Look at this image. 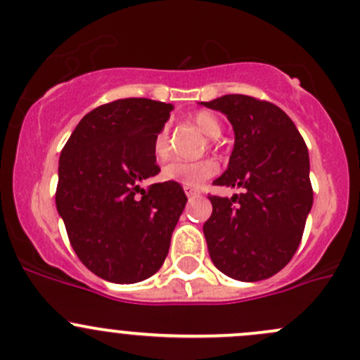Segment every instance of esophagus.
Instances as JSON below:
<instances>
[{"label": "esophagus", "instance_id": "34e87169", "mask_svg": "<svg viewBox=\"0 0 360 360\" xmlns=\"http://www.w3.org/2000/svg\"><path fill=\"white\" fill-rule=\"evenodd\" d=\"M184 193H186L188 196H196V195H200V191L196 190V188H193V186H184Z\"/></svg>", "mask_w": 360, "mask_h": 360}]
</instances>
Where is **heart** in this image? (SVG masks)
I'll list each match as a JSON object with an SVG mask.
<instances>
[{"mask_svg":"<svg viewBox=\"0 0 360 360\" xmlns=\"http://www.w3.org/2000/svg\"><path fill=\"white\" fill-rule=\"evenodd\" d=\"M193 122L198 127L207 138L215 139L222 134V124L214 113L210 112H198L193 115ZM153 153L158 160H164L169 155V131L167 127H162L157 132L153 139ZM219 165L215 160L205 158V160L198 162H184V160H174L164 167V177L167 181H174L183 186H200L203 181L210 179L217 174Z\"/></svg>","mask_w":360,"mask_h":360,"instance_id":"obj_1","label":"heart"}]
</instances>
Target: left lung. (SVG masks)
Returning <instances> with one entry per match:
<instances>
[{
    "label": "left lung",
    "mask_w": 360,
    "mask_h": 360,
    "mask_svg": "<svg viewBox=\"0 0 360 360\" xmlns=\"http://www.w3.org/2000/svg\"><path fill=\"white\" fill-rule=\"evenodd\" d=\"M202 105L224 113L234 131L229 165L214 184L243 188L231 198L209 196L210 259L238 281L267 279L295 255L312 209L309 150L293 120L269 101L226 94Z\"/></svg>",
    "instance_id": "1"
}]
</instances>
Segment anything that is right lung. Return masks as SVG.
<instances>
[{
    "instance_id": "right-lung-1",
    "label": "right lung",
    "mask_w": 360,
    "mask_h": 360,
    "mask_svg": "<svg viewBox=\"0 0 360 360\" xmlns=\"http://www.w3.org/2000/svg\"><path fill=\"white\" fill-rule=\"evenodd\" d=\"M172 108L148 98L101 105L60 155L56 210L81 262L110 283L131 285L160 269L188 202L174 181L139 188L160 172L153 139Z\"/></svg>"
}]
</instances>
